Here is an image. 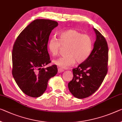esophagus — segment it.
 <instances>
[{
    "instance_id": "esophagus-1",
    "label": "esophagus",
    "mask_w": 122,
    "mask_h": 122,
    "mask_svg": "<svg viewBox=\"0 0 122 122\" xmlns=\"http://www.w3.org/2000/svg\"><path fill=\"white\" fill-rule=\"evenodd\" d=\"M63 71H64V70H63V69H61L60 68H58V73H61V72H63Z\"/></svg>"
}]
</instances>
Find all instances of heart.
<instances>
[{"label":"heart","mask_w":122,"mask_h":122,"mask_svg":"<svg viewBox=\"0 0 122 122\" xmlns=\"http://www.w3.org/2000/svg\"><path fill=\"white\" fill-rule=\"evenodd\" d=\"M61 46L67 47L65 51L66 55L54 60L53 62L65 69L74 65L75 61L78 63H82L88 59L92 51L93 40L87 34L69 29L60 33L59 40L55 37L49 40L48 48L51 55H57Z\"/></svg>","instance_id":"obj_1"}]
</instances>
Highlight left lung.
I'll use <instances>...</instances> for the list:
<instances>
[{"label":"left lung","instance_id":"8db88e82","mask_svg":"<svg viewBox=\"0 0 122 122\" xmlns=\"http://www.w3.org/2000/svg\"><path fill=\"white\" fill-rule=\"evenodd\" d=\"M96 40L90 56L76 68L73 78L68 83L69 91L79 99L88 97L101 85L107 73L108 46L104 37L93 28Z\"/></svg>","mask_w":122,"mask_h":122}]
</instances>
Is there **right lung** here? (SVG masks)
Wrapping results in <instances>:
<instances>
[{"label":"right lung","instance_id":"right-lung-1","mask_svg":"<svg viewBox=\"0 0 122 122\" xmlns=\"http://www.w3.org/2000/svg\"><path fill=\"white\" fill-rule=\"evenodd\" d=\"M58 25L50 19H36L17 37L13 47L12 75L23 93L37 98L43 94L48 81L57 74L56 65L49 63L47 45L52 30Z\"/></svg>","mask_w":122,"mask_h":122}]
</instances>
